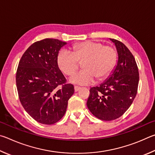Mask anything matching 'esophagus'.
<instances>
[{
	"mask_svg": "<svg viewBox=\"0 0 155 155\" xmlns=\"http://www.w3.org/2000/svg\"><path fill=\"white\" fill-rule=\"evenodd\" d=\"M81 89L80 87H79V86H74V90H75V92H78V91H80Z\"/></svg>",
	"mask_w": 155,
	"mask_h": 155,
	"instance_id": "obj_1",
	"label": "esophagus"
}]
</instances>
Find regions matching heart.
<instances>
[{"label": "heart", "mask_w": 155, "mask_h": 155, "mask_svg": "<svg viewBox=\"0 0 155 155\" xmlns=\"http://www.w3.org/2000/svg\"><path fill=\"white\" fill-rule=\"evenodd\" d=\"M117 52L112 46L104 45L98 41L76 43L72 47V52L61 50L57 56V64L64 75L71 76L82 63L84 70L71 78V81L82 85L105 80L114 69L117 62Z\"/></svg>", "instance_id": "obj_1"}]
</instances>
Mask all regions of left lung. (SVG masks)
<instances>
[{
	"instance_id": "obj_1",
	"label": "left lung",
	"mask_w": 155,
	"mask_h": 155,
	"mask_svg": "<svg viewBox=\"0 0 155 155\" xmlns=\"http://www.w3.org/2000/svg\"><path fill=\"white\" fill-rule=\"evenodd\" d=\"M117 50L118 60L112 75L101 85L90 89L86 104L100 120L118 118L131 106L137 94L139 71L134 56L120 41L110 39Z\"/></svg>"
}]
</instances>
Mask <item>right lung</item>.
I'll list each match as a JSON object with an SVG mask.
<instances>
[{
	"label": "right lung",
	"mask_w": 155,
	"mask_h": 155,
	"mask_svg": "<svg viewBox=\"0 0 155 155\" xmlns=\"http://www.w3.org/2000/svg\"><path fill=\"white\" fill-rule=\"evenodd\" d=\"M66 42L44 39L27 49L19 62L16 86L24 110L38 123L52 124L63 117L74 86L58 68L57 56Z\"/></svg>",
	"instance_id": "obj_1"
}]
</instances>
